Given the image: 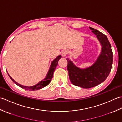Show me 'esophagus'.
Segmentation results:
<instances>
[{
	"instance_id": "obj_1",
	"label": "esophagus",
	"mask_w": 122,
	"mask_h": 122,
	"mask_svg": "<svg viewBox=\"0 0 122 122\" xmlns=\"http://www.w3.org/2000/svg\"><path fill=\"white\" fill-rule=\"evenodd\" d=\"M68 53V51L67 50H63L62 51V56L63 57H65Z\"/></svg>"
}]
</instances>
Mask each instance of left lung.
Returning <instances> with one entry per match:
<instances>
[{
  "label": "left lung",
  "instance_id": "obj_1",
  "mask_svg": "<svg viewBox=\"0 0 122 122\" xmlns=\"http://www.w3.org/2000/svg\"><path fill=\"white\" fill-rule=\"evenodd\" d=\"M96 35L102 46L101 52L92 66L81 69L76 66L70 59L67 58L69 76L73 85L84 89L94 87L104 82L110 73L113 64V54L111 44L107 36L89 27Z\"/></svg>",
  "mask_w": 122,
  "mask_h": 122
}]
</instances>
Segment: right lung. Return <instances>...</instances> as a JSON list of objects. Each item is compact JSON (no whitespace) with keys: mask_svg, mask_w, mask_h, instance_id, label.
Segmentation results:
<instances>
[{"mask_svg":"<svg viewBox=\"0 0 122 122\" xmlns=\"http://www.w3.org/2000/svg\"><path fill=\"white\" fill-rule=\"evenodd\" d=\"M61 58V56L59 55L56 58L53 60L51 63V66H50V68H49V70L48 71V72L47 73V74L46 76L45 79H43L42 80H41L40 82L38 83L37 84H36V85H33V86H25V85H23L20 84H19L17 82H15V80L13 79L12 77L9 76V74H8V76H9L10 78L11 79L12 81L14 82L15 84H17L18 86H19V87L22 88V89L27 90H29V91H35V90H40L42 89L44 87H45L46 86L50 83L51 79L53 77V72L55 71V69L56 68V66L58 65V61L59 60V59Z\"/></svg>","mask_w":122,"mask_h":122,"instance_id":"obj_1","label":"right lung"}]
</instances>
